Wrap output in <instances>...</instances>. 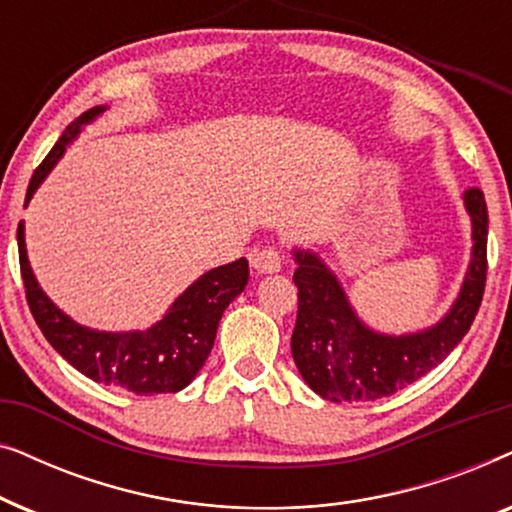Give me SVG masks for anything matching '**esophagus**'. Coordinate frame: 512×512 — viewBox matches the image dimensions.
I'll list each match as a JSON object with an SVG mask.
<instances>
[{
    "instance_id": "1",
    "label": "esophagus",
    "mask_w": 512,
    "mask_h": 512,
    "mask_svg": "<svg viewBox=\"0 0 512 512\" xmlns=\"http://www.w3.org/2000/svg\"><path fill=\"white\" fill-rule=\"evenodd\" d=\"M249 261L258 272H277L282 268V254H279V249L275 247H263V249L251 251Z\"/></svg>"
}]
</instances>
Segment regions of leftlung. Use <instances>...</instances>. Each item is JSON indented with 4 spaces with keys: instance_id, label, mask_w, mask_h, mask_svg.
<instances>
[{
    "instance_id": "left-lung-1",
    "label": "left lung",
    "mask_w": 512,
    "mask_h": 512,
    "mask_svg": "<svg viewBox=\"0 0 512 512\" xmlns=\"http://www.w3.org/2000/svg\"><path fill=\"white\" fill-rule=\"evenodd\" d=\"M473 219V258L457 303L438 326L389 338L356 319L335 279L317 256L296 251L298 317L291 335L293 361L310 389L328 401H375L408 387L436 368L471 328L487 282V205L471 188L464 195Z\"/></svg>"
}]
</instances>
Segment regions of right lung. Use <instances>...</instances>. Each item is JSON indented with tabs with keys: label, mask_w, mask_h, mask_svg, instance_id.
<instances>
[{
	"label": "right lung",
	"mask_w": 512,
	"mask_h": 512,
	"mask_svg": "<svg viewBox=\"0 0 512 512\" xmlns=\"http://www.w3.org/2000/svg\"><path fill=\"white\" fill-rule=\"evenodd\" d=\"M102 111V107H93L67 125L48 156L34 170L25 202L58 163L65 146L79 135L81 125L93 121ZM18 258L27 305L55 352L93 382L128 389L139 396L174 394L198 375L214 347L223 310L249 282L247 258H237L205 272L198 282L188 286L156 326L132 333H102L74 324L39 289L25 254L23 223H18Z\"/></svg>",
	"instance_id": "obj_1"
}]
</instances>
